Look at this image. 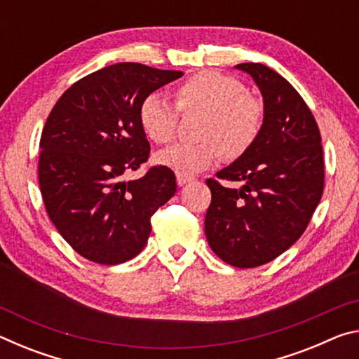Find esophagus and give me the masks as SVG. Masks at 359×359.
Wrapping results in <instances>:
<instances>
[{
	"label": "esophagus",
	"mask_w": 359,
	"mask_h": 359,
	"mask_svg": "<svg viewBox=\"0 0 359 359\" xmlns=\"http://www.w3.org/2000/svg\"><path fill=\"white\" fill-rule=\"evenodd\" d=\"M193 179L191 177H185V175H177V184H179V187H184V185H187V184H190Z\"/></svg>",
	"instance_id": "obj_1"
}]
</instances>
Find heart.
I'll list each match as a JSON object with an SVG mask.
<instances>
[{
    "label": "heart",
    "instance_id": "heart-1",
    "mask_svg": "<svg viewBox=\"0 0 359 359\" xmlns=\"http://www.w3.org/2000/svg\"><path fill=\"white\" fill-rule=\"evenodd\" d=\"M182 111H205L196 144H175L156 155L158 165L190 177L208 169L223 154L228 160L245 155L263 128V106L248 95L245 85L217 71H199L175 88ZM177 109L158 95L139 106V123L150 141L166 144L177 128Z\"/></svg>",
    "mask_w": 359,
    "mask_h": 359
}]
</instances>
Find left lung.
<instances>
[{
	"label": "left lung",
	"mask_w": 359,
	"mask_h": 359,
	"mask_svg": "<svg viewBox=\"0 0 359 359\" xmlns=\"http://www.w3.org/2000/svg\"><path fill=\"white\" fill-rule=\"evenodd\" d=\"M263 96V128L253 147L209 179L204 229L218 258L234 267L276 259L306 231L323 194L321 136L311 109L287 79L241 63Z\"/></svg>",
	"instance_id": "left-lung-1"
}]
</instances>
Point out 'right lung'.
<instances>
[{
  "label": "right lung",
  "mask_w": 359,
  "mask_h": 359,
  "mask_svg": "<svg viewBox=\"0 0 359 359\" xmlns=\"http://www.w3.org/2000/svg\"><path fill=\"white\" fill-rule=\"evenodd\" d=\"M182 71L117 63L92 72L66 90L41 135L39 187L58 233L93 263L120 264L144 250L150 218L175 193V175L150 168V144L139 123V106Z\"/></svg>",
  "instance_id": "add662e5"
}]
</instances>
